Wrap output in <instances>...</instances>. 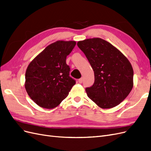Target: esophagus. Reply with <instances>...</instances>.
<instances>
[{
    "label": "esophagus",
    "mask_w": 151,
    "mask_h": 151,
    "mask_svg": "<svg viewBox=\"0 0 151 151\" xmlns=\"http://www.w3.org/2000/svg\"><path fill=\"white\" fill-rule=\"evenodd\" d=\"M78 82H79V83H83V78L79 79L78 80Z\"/></svg>",
    "instance_id": "34e87169"
}]
</instances>
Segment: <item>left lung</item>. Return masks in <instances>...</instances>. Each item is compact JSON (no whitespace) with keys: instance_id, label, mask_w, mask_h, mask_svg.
<instances>
[{"instance_id":"8db88e82","label":"left lung","mask_w":151,"mask_h":151,"mask_svg":"<svg viewBox=\"0 0 151 151\" xmlns=\"http://www.w3.org/2000/svg\"><path fill=\"white\" fill-rule=\"evenodd\" d=\"M77 46L94 73L93 85L86 88L88 96L101 108L117 106L133 88L134 70L130 62L111 43L101 38L80 41Z\"/></svg>"}]
</instances>
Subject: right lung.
I'll use <instances>...</instances> for the list:
<instances>
[{"instance_id": "1", "label": "right lung", "mask_w": 151, "mask_h": 151, "mask_svg": "<svg viewBox=\"0 0 151 151\" xmlns=\"http://www.w3.org/2000/svg\"><path fill=\"white\" fill-rule=\"evenodd\" d=\"M74 41H57L45 48L27 68L25 88L40 107L52 109L67 98L76 80L69 76L67 56L76 46Z\"/></svg>"}]
</instances>
